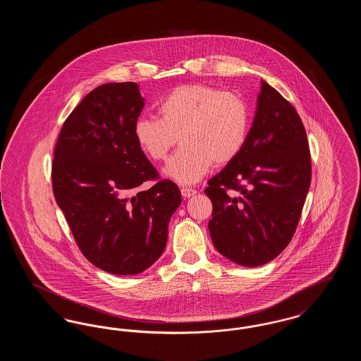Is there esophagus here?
I'll list each match as a JSON object with an SVG mask.
<instances>
[{
  "label": "esophagus",
  "mask_w": 361,
  "mask_h": 361,
  "mask_svg": "<svg viewBox=\"0 0 361 361\" xmlns=\"http://www.w3.org/2000/svg\"><path fill=\"white\" fill-rule=\"evenodd\" d=\"M196 189L189 188V187H183L181 188V195H183V197H190V196H193V195H196Z\"/></svg>",
  "instance_id": "1"
}]
</instances>
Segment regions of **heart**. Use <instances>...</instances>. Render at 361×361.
<instances>
[{
    "label": "heart",
    "mask_w": 361,
    "mask_h": 361,
    "mask_svg": "<svg viewBox=\"0 0 361 361\" xmlns=\"http://www.w3.org/2000/svg\"><path fill=\"white\" fill-rule=\"evenodd\" d=\"M158 118H139L134 135L140 150L155 162L173 155L165 174L180 184H193L212 164L235 159L249 135L250 109L240 94L215 86H178L158 104Z\"/></svg>",
    "instance_id": "1"
}]
</instances>
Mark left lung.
Listing matches in <instances>:
<instances>
[{
    "mask_svg": "<svg viewBox=\"0 0 361 361\" xmlns=\"http://www.w3.org/2000/svg\"><path fill=\"white\" fill-rule=\"evenodd\" d=\"M311 183V155L296 109L261 82L257 112L238 157L208 181L211 240L224 257L258 267L291 242Z\"/></svg>",
    "mask_w": 361,
    "mask_h": 361,
    "instance_id": "8db88e82",
    "label": "left lung"
}]
</instances>
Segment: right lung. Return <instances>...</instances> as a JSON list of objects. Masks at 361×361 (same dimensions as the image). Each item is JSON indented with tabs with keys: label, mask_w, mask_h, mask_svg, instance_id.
<instances>
[{
	"label": "right lung",
	"mask_w": 361,
	"mask_h": 361,
	"mask_svg": "<svg viewBox=\"0 0 361 361\" xmlns=\"http://www.w3.org/2000/svg\"><path fill=\"white\" fill-rule=\"evenodd\" d=\"M135 82L104 84L63 123L52 159V192L81 253L114 275L153 265L181 203L178 187L161 180L140 150L134 126L143 108ZM146 180H155L149 190Z\"/></svg>",
	"instance_id": "1"
}]
</instances>
